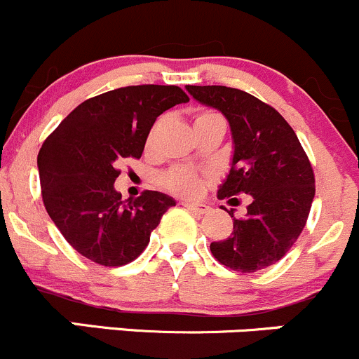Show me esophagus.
<instances>
[{
    "instance_id": "obj_1",
    "label": "esophagus",
    "mask_w": 359,
    "mask_h": 359,
    "mask_svg": "<svg viewBox=\"0 0 359 359\" xmlns=\"http://www.w3.org/2000/svg\"><path fill=\"white\" fill-rule=\"evenodd\" d=\"M182 205L196 215H206L211 210L208 205H203V203H187L186 201V203H182Z\"/></svg>"
}]
</instances>
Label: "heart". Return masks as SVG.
<instances>
[{"label":"heart","instance_id":"b5f03b06","mask_svg":"<svg viewBox=\"0 0 359 359\" xmlns=\"http://www.w3.org/2000/svg\"><path fill=\"white\" fill-rule=\"evenodd\" d=\"M211 120H222V118L217 115V113L201 111L194 116V126H201V123L211 122ZM154 129H156V127H154ZM154 129L151 130L149 141L153 139ZM163 184L167 189L180 196H196L199 194V191H201V179H199V175L187 168L170 170L167 175H163Z\"/></svg>","mask_w":359,"mask_h":359}]
</instances>
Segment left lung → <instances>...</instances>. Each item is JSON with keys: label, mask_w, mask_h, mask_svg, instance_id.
<instances>
[{"label": "left lung", "mask_w": 359, "mask_h": 359, "mask_svg": "<svg viewBox=\"0 0 359 359\" xmlns=\"http://www.w3.org/2000/svg\"><path fill=\"white\" fill-rule=\"evenodd\" d=\"M198 103L224 113L232 134V161L218 199L249 194L244 218L233 217L232 236L211 243L222 265L251 273L277 263L306 225L315 175L296 132L277 110L241 89L186 86Z\"/></svg>", "instance_id": "obj_1"}]
</instances>
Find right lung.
<instances>
[{
  "instance_id": "1",
  "label": "right lung",
  "mask_w": 359,
  "mask_h": 359,
  "mask_svg": "<svg viewBox=\"0 0 359 359\" xmlns=\"http://www.w3.org/2000/svg\"><path fill=\"white\" fill-rule=\"evenodd\" d=\"M189 97L177 86H129L79 104L37 154L43 201L69 244L104 266L137 258L175 199L144 191L135 201L115 189L118 165L141 158L154 120Z\"/></svg>"
}]
</instances>
